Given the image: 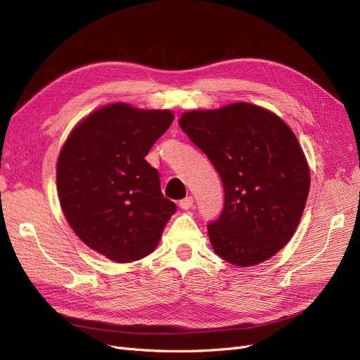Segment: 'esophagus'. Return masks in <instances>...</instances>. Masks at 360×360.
<instances>
[{
	"label": "esophagus",
	"mask_w": 360,
	"mask_h": 360,
	"mask_svg": "<svg viewBox=\"0 0 360 360\" xmlns=\"http://www.w3.org/2000/svg\"><path fill=\"white\" fill-rule=\"evenodd\" d=\"M193 203H194L193 197L187 195V197H185V199L179 200V207H181V210H190V207L193 206Z\"/></svg>",
	"instance_id": "esophagus-1"
}]
</instances>
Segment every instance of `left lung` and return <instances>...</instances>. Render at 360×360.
<instances>
[{
	"instance_id": "1",
	"label": "left lung",
	"mask_w": 360,
	"mask_h": 360,
	"mask_svg": "<svg viewBox=\"0 0 360 360\" xmlns=\"http://www.w3.org/2000/svg\"><path fill=\"white\" fill-rule=\"evenodd\" d=\"M179 125L223 181L224 207L207 223L214 251L240 268L272 257L292 239L309 191L293 131L250 103L184 113Z\"/></svg>"
}]
</instances>
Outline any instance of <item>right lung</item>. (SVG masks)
Segmentation results:
<instances>
[{
    "label": "right lung",
    "mask_w": 360,
    "mask_h": 360,
    "mask_svg": "<svg viewBox=\"0 0 360 360\" xmlns=\"http://www.w3.org/2000/svg\"><path fill=\"white\" fill-rule=\"evenodd\" d=\"M173 121L170 110L117 103L68 136L56 166L63 212L75 233L108 259L129 263L154 251L176 205L145 157Z\"/></svg>",
    "instance_id": "right-lung-1"
}]
</instances>
